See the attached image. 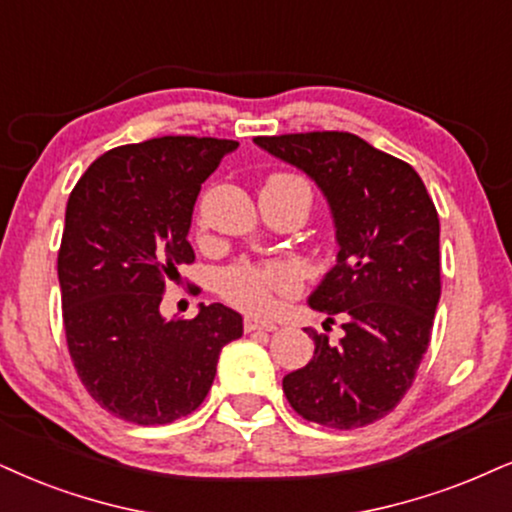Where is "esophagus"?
Instances as JSON below:
<instances>
[{"mask_svg":"<svg viewBox=\"0 0 512 512\" xmlns=\"http://www.w3.org/2000/svg\"><path fill=\"white\" fill-rule=\"evenodd\" d=\"M254 330H266V332H275L277 325L273 320H258V318H246L244 320V332H254Z\"/></svg>","mask_w":512,"mask_h":512,"instance_id":"34e87169","label":"esophagus"}]
</instances>
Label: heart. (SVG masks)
<instances>
[{
    "instance_id": "obj_1",
    "label": "heart",
    "mask_w": 512,
    "mask_h": 512,
    "mask_svg": "<svg viewBox=\"0 0 512 512\" xmlns=\"http://www.w3.org/2000/svg\"><path fill=\"white\" fill-rule=\"evenodd\" d=\"M292 180L294 175H273L270 180ZM299 289V275L292 266L280 261L235 263L218 277V292L227 304L244 313H266L277 296H289Z\"/></svg>"
}]
</instances>
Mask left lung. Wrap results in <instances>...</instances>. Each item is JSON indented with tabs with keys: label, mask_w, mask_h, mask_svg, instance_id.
I'll return each instance as SVG.
<instances>
[{
	"label": "left lung",
	"mask_w": 512,
	"mask_h": 512,
	"mask_svg": "<svg viewBox=\"0 0 512 512\" xmlns=\"http://www.w3.org/2000/svg\"><path fill=\"white\" fill-rule=\"evenodd\" d=\"M258 147L315 180L330 204L339 254L308 296L342 318L344 337L311 330L315 351L282 380L301 418L353 430L384 418L415 380L441 294L439 216L406 161L351 132L256 137ZM325 323V327H327Z\"/></svg>",
	"instance_id": "8db88e82"
}]
</instances>
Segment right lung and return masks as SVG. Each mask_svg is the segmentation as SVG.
Returning <instances> with one entry per match:
<instances>
[{"mask_svg": "<svg viewBox=\"0 0 512 512\" xmlns=\"http://www.w3.org/2000/svg\"><path fill=\"white\" fill-rule=\"evenodd\" d=\"M239 142L168 135L99 156L73 187L59 249L63 327L80 382L104 410L168 425L201 406L242 315L223 304L166 320L168 282L194 261V201Z\"/></svg>", "mask_w": 512, "mask_h": 512, "instance_id": "1", "label": "right lung"}]
</instances>
